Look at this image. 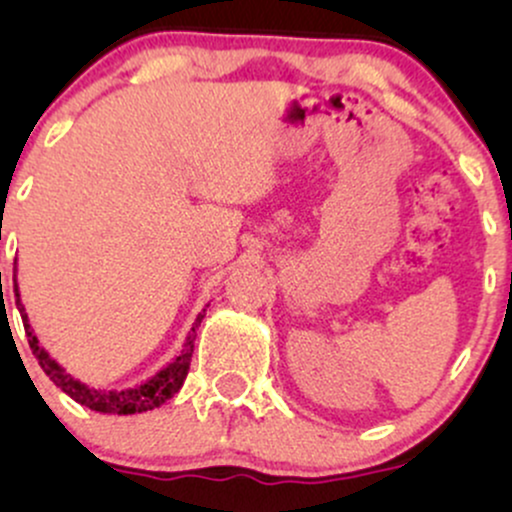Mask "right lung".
<instances>
[{"label":"right lung","mask_w":512,"mask_h":512,"mask_svg":"<svg viewBox=\"0 0 512 512\" xmlns=\"http://www.w3.org/2000/svg\"><path fill=\"white\" fill-rule=\"evenodd\" d=\"M14 293H16V308H19V313H21L23 330H26L28 344H31L33 356L38 358L40 368L45 370V375H48L52 383L60 387L62 392H67L74 402L84 404V407L93 409V411H101V414H117V416L142 414V411L161 407L163 402H168V399L180 390L182 383H185V378H187V370H190L192 351H195L197 327L202 325L204 313H207V310H202V313L197 315L195 325H192L190 334L185 337V344H182L180 354L175 356L166 368H161L156 375H151L146 383L125 387V390H98V387H88L86 383H81V380L72 378V375H69L67 370H64L60 363H57L55 358H52L48 351L40 346L38 337H35V332L31 327V322H28L26 308H23V303H21L19 284H16V267H14Z\"/></svg>","instance_id":"add662e5"}]
</instances>
